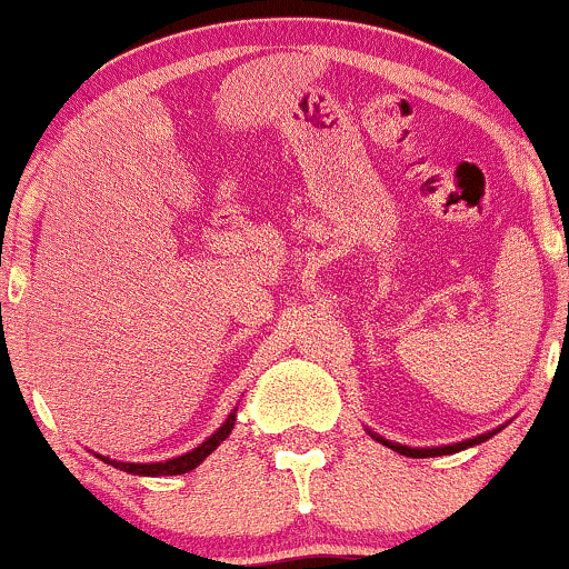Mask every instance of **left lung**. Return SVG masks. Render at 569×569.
<instances>
[{
    "instance_id": "left-lung-1",
    "label": "left lung",
    "mask_w": 569,
    "mask_h": 569,
    "mask_svg": "<svg viewBox=\"0 0 569 569\" xmlns=\"http://www.w3.org/2000/svg\"><path fill=\"white\" fill-rule=\"evenodd\" d=\"M371 437H377V433H371ZM491 437V433H482V437H475V439H467V442H458V445H448V448H407V445H396V442H388V439L377 437L382 445H388L390 450H396V453L401 456H412V458H431V456H448V453H458V450L463 448H472V445L478 442H486V439Z\"/></svg>"
}]
</instances>
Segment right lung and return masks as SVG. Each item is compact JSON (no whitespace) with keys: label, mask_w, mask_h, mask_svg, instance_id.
Returning <instances> with one entry per match:
<instances>
[{"label":"right lung","mask_w":569,"mask_h":569,"mask_svg":"<svg viewBox=\"0 0 569 569\" xmlns=\"http://www.w3.org/2000/svg\"><path fill=\"white\" fill-rule=\"evenodd\" d=\"M233 423H236V412H230V418L224 420L222 426H219L217 433H211L209 439H206L200 448H194L192 453H184L179 458H170V461H160V463H124V461H113V458H102V461H108L111 467L116 469H124V472L130 475H143V478H160V475H184L189 469L198 467L200 461H203L206 456H211V450H217L219 442H224L228 439V433L233 431Z\"/></svg>","instance_id":"obj_1"}]
</instances>
